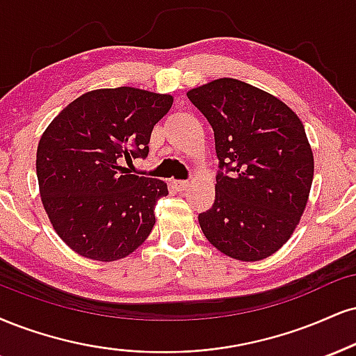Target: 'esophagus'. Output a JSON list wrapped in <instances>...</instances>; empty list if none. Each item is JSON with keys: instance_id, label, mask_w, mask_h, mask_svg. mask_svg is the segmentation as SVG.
<instances>
[{"instance_id": "obj_1", "label": "esophagus", "mask_w": 356, "mask_h": 356, "mask_svg": "<svg viewBox=\"0 0 356 356\" xmlns=\"http://www.w3.org/2000/svg\"><path fill=\"white\" fill-rule=\"evenodd\" d=\"M174 184V187H175V189H177V191H186L187 189V187H189V181H174L172 182Z\"/></svg>"}]
</instances>
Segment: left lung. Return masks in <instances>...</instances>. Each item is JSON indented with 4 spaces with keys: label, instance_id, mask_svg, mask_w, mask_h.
I'll list each match as a JSON object with an SVG mask.
<instances>
[{
    "label": "left lung",
    "instance_id": "8db88e82",
    "mask_svg": "<svg viewBox=\"0 0 356 356\" xmlns=\"http://www.w3.org/2000/svg\"><path fill=\"white\" fill-rule=\"evenodd\" d=\"M213 129L219 172L216 200L200 229L222 254L267 259L293 234L305 211L314 154L298 115L272 94L222 78L191 89Z\"/></svg>",
    "mask_w": 356,
    "mask_h": 356
}]
</instances>
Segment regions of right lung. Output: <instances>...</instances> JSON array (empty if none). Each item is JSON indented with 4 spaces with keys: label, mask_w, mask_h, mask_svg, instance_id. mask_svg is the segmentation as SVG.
Returning a JSON list of instances; mask_svg holds the SVG:
<instances>
[{
    "label": "right lung",
    "mask_w": 356,
    "mask_h": 356,
    "mask_svg": "<svg viewBox=\"0 0 356 356\" xmlns=\"http://www.w3.org/2000/svg\"><path fill=\"white\" fill-rule=\"evenodd\" d=\"M172 101L126 86L96 89L67 104L41 136L36 174L42 205L76 254L114 262L149 237L167 184L131 174L122 161L147 157L151 132Z\"/></svg>",
    "instance_id": "add662e5"
}]
</instances>
